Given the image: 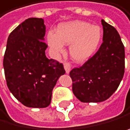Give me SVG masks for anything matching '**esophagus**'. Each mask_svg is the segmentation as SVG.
<instances>
[{"label": "esophagus", "mask_w": 130, "mask_h": 130, "mask_svg": "<svg viewBox=\"0 0 130 130\" xmlns=\"http://www.w3.org/2000/svg\"><path fill=\"white\" fill-rule=\"evenodd\" d=\"M64 68L67 73H69L71 71V63L69 62H64Z\"/></svg>", "instance_id": "esophagus-1"}]
</instances>
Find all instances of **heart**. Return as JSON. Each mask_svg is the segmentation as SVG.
Wrapping results in <instances>:
<instances>
[{
  "instance_id": "heart-1",
  "label": "heart",
  "mask_w": 130,
  "mask_h": 130,
  "mask_svg": "<svg viewBox=\"0 0 130 130\" xmlns=\"http://www.w3.org/2000/svg\"><path fill=\"white\" fill-rule=\"evenodd\" d=\"M101 38L102 31L97 25L75 21L59 25L56 34H48L47 42L57 54L64 51V44L70 45L71 58L76 62H84L96 51Z\"/></svg>"
}]
</instances>
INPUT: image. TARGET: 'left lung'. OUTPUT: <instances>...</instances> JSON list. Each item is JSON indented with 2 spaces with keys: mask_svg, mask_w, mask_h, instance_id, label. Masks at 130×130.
Wrapping results in <instances>:
<instances>
[{
  "mask_svg": "<svg viewBox=\"0 0 130 130\" xmlns=\"http://www.w3.org/2000/svg\"><path fill=\"white\" fill-rule=\"evenodd\" d=\"M103 42L84 63L70 71L72 92L81 102H101L117 89L125 73V46L117 29L101 20Z\"/></svg>",
  "mask_w": 130,
  "mask_h": 130,
  "instance_id": "left-lung-1",
  "label": "left lung"
}]
</instances>
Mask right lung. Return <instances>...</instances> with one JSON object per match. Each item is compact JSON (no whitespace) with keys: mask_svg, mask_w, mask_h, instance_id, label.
Masks as SVG:
<instances>
[{"mask_svg":"<svg viewBox=\"0 0 130 130\" xmlns=\"http://www.w3.org/2000/svg\"><path fill=\"white\" fill-rule=\"evenodd\" d=\"M46 26L42 18H28L10 33L3 66L7 86L26 107L46 108L63 64L46 56Z\"/></svg>","mask_w":130,"mask_h":130,"instance_id":"right-lung-1","label":"right lung"}]
</instances>
